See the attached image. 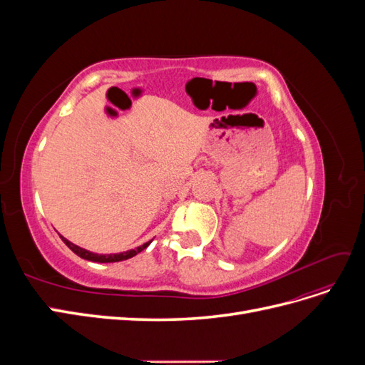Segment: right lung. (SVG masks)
I'll use <instances>...</instances> for the list:
<instances>
[{
  "instance_id": "add662e5",
  "label": "right lung",
  "mask_w": 365,
  "mask_h": 365,
  "mask_svg": "<svg viewBox=\"0 0 365 365\" xmlns=\"http://www.w3.org/2000/svg\"><path fill=\"white\" fill-rule=\"evenodd\" d=\"M61 239L63 240V244L67 245L74 254H77V256L85 259V260H91V262H98V263H111V262H121V260H126V259H130L137 256L138 252H141L145 248L149 247L150 242H146V244H143L140 247H137L135 250H129L126 252H120V254H96V252H91V251H86L81 247H77L74 244H71L70 240H67L65 237L61 236Z\"/></svg>"
}]
</instances>
